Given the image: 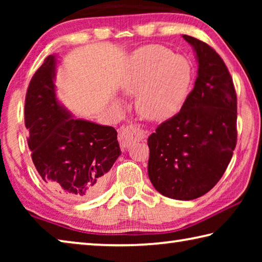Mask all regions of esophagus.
I'll return each mask as SVG.
<instances>
[{
	"instance_id": "1",
	"label": "esophagus",
	"mask_w": 262,
	"mask_h": 262,
	"mask_svg": "<svg viewBox=\"0 0 262 262\" xmlns=\"http://www.w3.org/2000/svg\"><path fill=\"white\" fill-rule=\"evenodd\" d=\"M148 135V132L142 129L140 125L136 123H132V125H127L120 128L119 132V142H120L121 147L126 149L129 147L133 142L143 141Z\"/></svg>"
}]
</instances>
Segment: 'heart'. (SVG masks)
Segmentation results:
<instances>
[{
  "label": "heart",
  "mask_w": 262,
  "mask_h": 262,
  "mask_svg": "<svg viewBox=\"0 0 262 262\" xmlns=\"http://www.w3.org/2000/svg\"><path fill=\"white\" fill-rule=\"evenodd\" d=\"M192 67L184 56L162 46L140 48L121 79V89L135 95V107L149 120H165L181 108L187 97Z\"/></svg>",
  "instance_id": "1"
}]
</instances>
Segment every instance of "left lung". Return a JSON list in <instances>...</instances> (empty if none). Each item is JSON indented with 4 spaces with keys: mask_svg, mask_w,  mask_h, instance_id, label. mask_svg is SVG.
I'll return each instance as SVG.
<instances>
[{
    "mask_svg": "<svg viewBox=\"0 0 262 262\" xmlns=\"http://www.w3.org/2000/svg\"><path fill=\"white\" fill-rule=\"evenodd\" d=\"M199 62L198 77L183 107L148 139L149 179L174 200H194L224 174L237 144V95L214 48L184 34Z\"/></svg>",
    "mask_w": 262,
    "mask_h": 262,
    "instance_id": "1",
    "label": "left lung"
}]
</instances>
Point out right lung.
Wrapping results in <instances>:
<instances>
[{
	"label": "right lung",
	"mask_w": 262,
	"mask_h": 262,
	"mask_svg": "<svg viewBox=\"0 0 262 262\" xmlns=\"http://www.w3.org/2000/svg\"><path fill=\"white\" fill-rule=\"evenodd\" d=\"M54 55L34 73L25 97L28 144L38 173L48 187L70 201L103 190L106 176L121 155L111 126L75 119L55 97Z\"/></svg>",
	"instance_id": "obj_1"
}]
</instances>
